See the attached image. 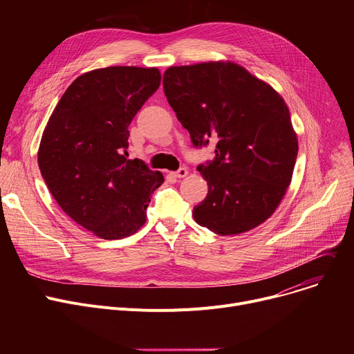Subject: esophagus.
<instances>
[{"mask_svg":"<svg viewBox=\"0 0 354 354\" xmlns=\"http://www.w3.org/2000/svg\"><path fill=\"white\" fill-rule=\"evenodd\" d=\"M188 169L187 167H180L179 171H176V172H172V176H175V178H185V176H188Z\"/></svg>","mask_w":354,"mask_h":354,"instance_id":"esophagus-1","label":"esophagus"}]
</instances>
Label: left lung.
<instances>
[{"mask_svg": "<svg viewBox=\"0 0 354 354\" xmlns=\"http://www.w3.org/2000/svg\"><path fill=\"white\" fill-rule=\"evenodd\" d=\"M163 90L195 146L215 143L198 171L208 195L194 208L196 224L238 235L266 222L291 183L299 139L280 93L230 60L172 66Z\"/></svg>", "mask_w": 354, "mask_h": 354, "instance_id": "8db88e82", "label": "left lung"}]
</instances>
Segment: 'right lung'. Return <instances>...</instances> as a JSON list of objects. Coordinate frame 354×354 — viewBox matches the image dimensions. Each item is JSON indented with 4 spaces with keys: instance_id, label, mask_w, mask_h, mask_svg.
I'll list each match as a JSON object with an SVG mask.
<instances>
[{
    "instance_id": "right-lung-1",
    "label": "right lung",
    "mask_w": 354,
    "mask_h": 354,
    "mask_svg": "<svg viewBox=\"0 0 354 354\" xmlns=\"http://www.w3.org/2000/svg\"><path fill=\"white\" fill-rule=\"evenodd\" d=\"M156 67L110 66L83 73L54 107L37 159L60 208L102 239H122L146 222L159 171L126 159L129 124L160 84Z\"/></svg>"
}]
</instances>
